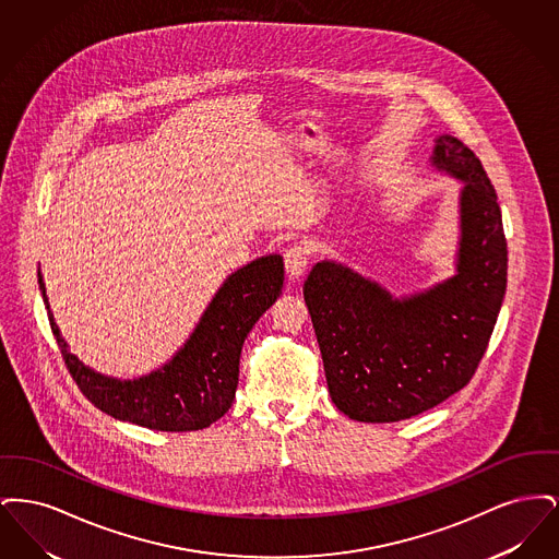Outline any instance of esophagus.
<instances>
[{"label": "esophagus", "instance_id": "34e87169", "mask_svg": "<svg viewBox=\"0 0 559 559\" xmlns=\"http://www.w3.org/2000/svg\"><path fill=\"white\" fill-rule=\"evenodd\" d=\"M308 262H310V247L308 245L297 242L285 251V267H287L289 278H299L306 272Z\"/></svg>", "mask_w": 559, "mask_h": 559}]
</instances>
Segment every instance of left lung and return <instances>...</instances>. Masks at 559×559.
<instances>
[{"instance_id":"8db88e82","label":"left lung","mask_w":559,"mask_h":559,"mask_svg":"<svg viewBox=\"0 0 559 559\" xmlns=\"http://www.w3.org/2000/svg\"><path fill=\"white\" fill-rule=\"evenodd\" d=\"M436 142L433 165L465 182L456 274L402 301L335 262H319L304 283L329 394L354 421L411 419L463 390L503 304L507 240L495 187L461 140Z\"/></svg>"}]
</instances>
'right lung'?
<instances>
[{
  "instance_id": "1",
  "label": "right lung",
  "mask_w": 559,
  "mask_h": 559,
  "mask_svg": "<svg viewBox=\"0 0 559 559\" xmlns=\"http://www.w3.org/2000/svg\"><path fill=\"white\" fill-rule=\"evenodd\" d=\"M37 276L56 344L85 399L119 421L157 431H197L215 424L233 406L240 349L247 333L283 292L285 262L281 255H266L230 274L185 347L159 371L133 381L94 372L67 349L41 274Z\"/></svg>"
}]
</instances>
